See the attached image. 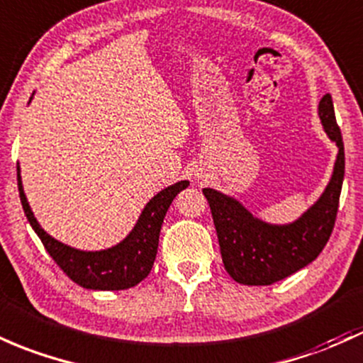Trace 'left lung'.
Listing matches in <instances>:
<instances>
[{
    "mask_svg": "<svg viewBox=\"0 0 363 363\" xmlns=\"http://www.w3.org/2000/svg\"><path fill=\"white\" fill-rule=\"evenodd\" d=\"M318 118L337 146V157L328 186L298 218L286 224L267 222L238 198L213 188L203 189L212 210L222 262L240 284L269 286L298 272L315 260L333 233L345 179V146L330 94L318 103Z\"/></svg>",
    "mask_w": 363,
    "mask_h": 363,
    "instance_id": "1",
    "label": "left lung"
}]
</instances>
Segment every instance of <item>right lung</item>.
Masks as SVG:
<instances>
[{
    "label": "right lung",
    "instance_id": "1",
    "mask_svg": "<svg viewBox=\"0 0 363 363\" xmlns=\"http://www.w3.org/2000/svg\"><path fill=\"white\" fill-rule=\"evenodd\" d=\"M34 94L35 91L29 103L33 101ZM17 181L23 212H26L27 220L34 233L45 245L46 252L72 281L86 289H94V291L129 289L148 276L155 257H157L158 236H160L167 210L174 198L189 186V181H179L155 194L141 210L136 224L129 230V234L117 245L105 250H79L48 234L38 222V218L34 217L33 208L27 201L26 191H23L18 163Z\"/></svg>",
    "mask_w": 363,
    "mask_h": 363
}]
</instances>
